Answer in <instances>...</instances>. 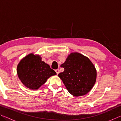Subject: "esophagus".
Wrapping results in <instances>:
<instances>
[{
    "label": "esophagus",
    "mask_w": 121,
    "mask_h": 121,
    "mask_svg": "<svg viewBox=\"0 0 121 121\" xmlns=\"http://www.w3.org/2000/svg\"><path fill=\"white\" fill-rule=\"evenodd\" d=\"M56 74L58 75L59 73H60V70H59V69H56Z\"/></svg>",
    "instance_id": "34e87169"
}]
</instances>
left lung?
<instances>
[{"instance_id":"8db88e82","label":"left lung","mask_w":121,"mask_h":121,"mask_svg":"<svg viewBox=\"0 0 121 121\" xmlns=\"http://www.w3.org/2000/svg\"><path fill=\"white\" fill-rule=\"evenodd\" d=\"M61 67L65 70L58 76L71 95L78 97L91 91L95 83L97 70L87 57L77 52L71 53Z\"/></svg>"}]
</instances>
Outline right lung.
I'll use <instances>...</instances> for the list:
<instances>
[{
	"label": "right lung",
	"mask_w": 121,
	"mask_h": 121,
	"mask_svg": "<svg viewBox=\"0 0 121 121\" xmlns=\"http://www.w3.org/2000/svg\"><path fill=\"white\" fill-rule=\"evenodd\" d=\"M17 73L23 84L31 90H37L49 77L56 75L50 65L42 61L38 55L30 53L20 61Z\"/></svg>",
	"instance_id": "obj_1"
}]
</instances>
